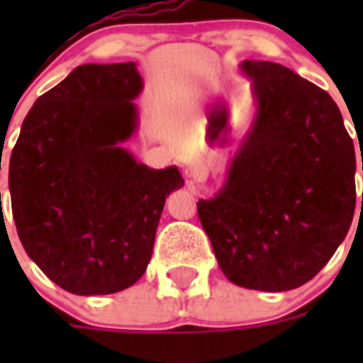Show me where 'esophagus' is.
Returning a JSON list of instances; mask_svg holds the SVG:
<instances>
[{"instance_id":"1","label":"esophagus","mask_w":363,"mask_h":363,"mask_svg":"<svg viewBox=\"0 0 363 363\" xmlns=\"http://www.w3.org/2000/svg\"><path fill=\"white\" fill-rule=\"evenodd\" d=\"M201 172H203V171H201L200 165H191L187 169V176L191 179H200L201 178Z\"/></svg>"}]
</instances>
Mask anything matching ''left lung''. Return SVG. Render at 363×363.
Here are the masks:
<instances>
[{"label": "left lung", "mask_w": 363, "mask_h": 363, "mask_svg": "<svg viewBox=\"0 0 363 363\" xmlns=\"http://www.w3.org/2000/svg\"><path fill=\"white\" fill-rule=\"evenodd\" d=\"M238 69L255 116L198 216L233 284L281 293L316 277L344 242L357 200L354 145L320 86L280 63L243 60Z\"/></svg>", "instance_id": "1"}]
</instances>
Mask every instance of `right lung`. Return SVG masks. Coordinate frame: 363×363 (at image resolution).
Instances as JSON below:
<instances>
[{
	"label": "right lung",
	"instance_id": "obj_1",
	"mask_svg": "<svg viewBox=\"0 0 363 363\" xmlns=\"http://www.w3.org/2000/svg\"><path fill=\"white\" fill-rule=\"evenodd\" d=\"M134 62L79 65L32 105L9 162L28 258L62 289L112 294L152 256L163 205L184 187L176 165L150 169L123 147L140 127Z\"/></svg>",
	"mask_w": 363,
	"mask_h": 363
}]
</instances>
